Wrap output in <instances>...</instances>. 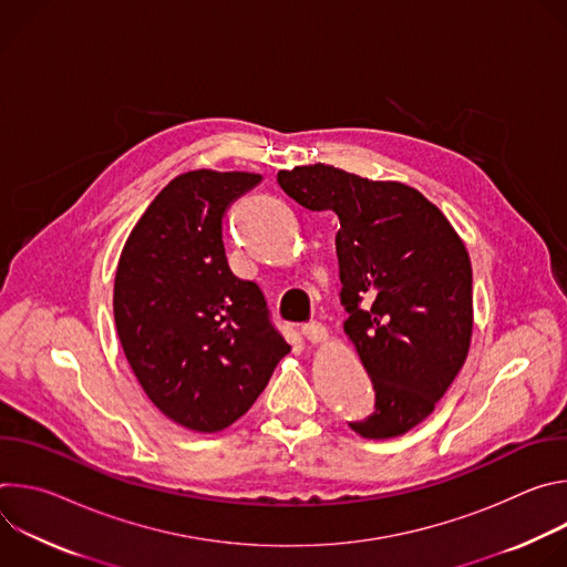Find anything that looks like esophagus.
Listing matches in <instances>:
<instances>
[{"label":"esophagus","instance_id":"obj_1","mask_svg":"<svg viewBox=\"0 0 567 567\" xmlns=\"http://www.w3.org/2000/svg\"><path fill=\"white\" fill-rule=\"evenodd\" d=\"M300 332H302V337L309 341V343H322L328 339V332H326V328L320 326V322H316V320H311V322H305V326L300 328Z\"/></svg>","mask_w":567,"mask_h":567}]
</instances>
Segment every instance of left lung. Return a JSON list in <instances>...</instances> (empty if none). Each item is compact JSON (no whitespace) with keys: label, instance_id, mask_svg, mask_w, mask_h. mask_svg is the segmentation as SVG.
<instances>
[{"label":"left lung","instance_id":"left-lung-1","mask_svg":"<svg viewBox=\"0 0 567 567\" xmlns=\"http://www.w3.org/2000/svg\"><path fill=\"white\" fill-rule=\"evenodd\" d=\"M302 208L334 213L341 305L374 388V411L348 422L370 440L424 422L460 372L473 330L462 239L422 193L313 164L278 173Z\"/></svg>","mask_w":567,"mask_h":567}]
</instances>
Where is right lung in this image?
<instances>
[{"label":"right lung","mask_w":567,"mask_h":567,"mask_svg":"<svg viewBox=\"0 0 567 567\" xmlns=\"http://www.w3.org/2000/svg\"><path fill=\"white\" fill-rule=\"evenodd\" d=\"M262 182L193 171L130 233L114 282L116 332L141 388L173 422L217 433L245 415L291 350L251 280L233 276L221 221Z\"/></svg>","instance_id":"add662e5"}]
</instances>
